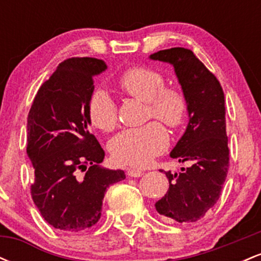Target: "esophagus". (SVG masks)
Listing matches in <instances>:
<instances>
[{"mask_svg":"<svg viewBox=\"0 0 261 261\" xmlns=\"http://www.w3.org/2000/svg\"><path fill=\"white\" fill-rule=\"evenodd\" d=\"M142 170L140 169H135V168H128L127 169V175L128 176H134V178H140L142 175Z\"/></svg>","mask_w":261,"mask_h":261,"instance_id":"34e87169","label":"esophagus"}]
</instances>
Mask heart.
Listing matches in <instances>:
<instances>
[{
    "mask_svg": "<svg viewBox=\"0 0 261 261\" xmlns=\"http://www.w3.org/2000/svg\"><path fill=\"white\" fill-rule=\"evenodd\" d=\"M119 85L127 94L147 103V118L154 116L170 127L184 121L188 101L176 88H164L166 81L158 71L148 67H134L125 71ZM92 124L103 131H110L118 122V107L106 89H95L88 103ZM169 137L160 122L151 121L140 127L125 128L110 140L113 160L124 166L142 167L168 147Z\"/></svg>",
    "mask_w": 261,
    "mask_h": 261,
    "instance_id": "heart-1",
    "label": "heart"
}]
</instances>
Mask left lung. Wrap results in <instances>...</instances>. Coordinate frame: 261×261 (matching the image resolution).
<instances>
[{"mask_svg": "<svg viewBox=\"0 0 261 261\" xmlns=\"http://www.w3.org/2000/svg\"><path fill=\"white\" fill-rule=\"evenodd\" d=\"M149 59L168 62L174 67L188 101L189 122L170 157L191 163L179 173L166 172L169 189L155 202V210L168 222H196L220 199L228 172L222 87L189 49L161 50L149 55Z\"/></svg>", "mask_w": 261, "mask_h": 261, "instance_id": "1", "label": "left lung"}]
</instances>
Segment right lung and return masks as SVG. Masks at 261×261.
<instances>
[{"instance_id":"right-lung-1","label":"right lung","mask_w":261,"mask_h":261,"mask_svg":"<svg viewBox=\"0 0 261 261\" xmlns=\"http://www.w3.org/2000/svg\"><path fill=\"white\" fill-rule=\"evenodd\" d=\"M106 70L103 60H65L39 88L29 110L27 154L34 168L33 201L47 223L65 232L97 223L107 189L125 179L124 170L100 167L106 153L89 133L93 77Z\"/></svg>"}]
</instances>
